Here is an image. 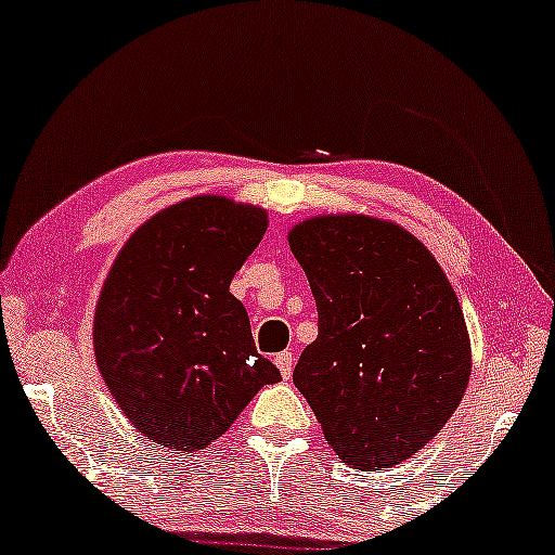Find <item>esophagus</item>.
<instances>
[{"label": "esophagus", "mask_w": 555, "mask_h": 555, "mask_svg": "<svg viewBox=\"0 0 555 555\" xmlns=\"http://www.w3.org/2000/svg\"><path fill=\"white\" fill-rule=\"evenodd\" d=\"M274 363L279 366L281 376H284V378L292 376V369H294V357H292V351H281V353H276V357H274Z\"/></svg>", "instance_id": "34e87169"}]
</instances>
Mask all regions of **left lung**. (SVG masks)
I'll return each mask as SVG.
<instances>
[{"label":"left lung","mask_w":555,"mask_h":555,"mask_svg":"<svg viewBox=\"0 0 555 555\" xmlns=\"http://www.w3.org/2000/svg\"><path fill=\"white\" fill-rule=\"evenodd\" d=\"M288 246L319 311L294 386L344 463L406 461L468 386L470 341L449 279L406 229L357 214L301 221Z\"/></svg>","instance_id":"8db88e82"}]
</instances>
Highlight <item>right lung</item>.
Segmentation results:
<instances>
[{"label":"right lung","instance_id":"add662e5","mask_svg":"<svg viewBox=\"0 0 555 555\" xmlns=\"http://www.w3.org/2000/svg\"><path fill=\"white\" fill-rule=\"evenodd\" d=\"M267 224L259 206L192 196L154 214L114 259L94 313L96 366L154 443L206 449L281 378L229 292Z\"/></svg>","mask_w":555,"mask_h":555}]
</instances>
